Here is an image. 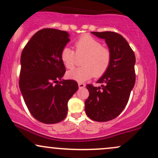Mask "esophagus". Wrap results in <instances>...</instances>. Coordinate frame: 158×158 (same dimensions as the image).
I'll list each match as a JSON object with an SVG mask.
<instances>
[{
    "instance_id": "esophagus-1",
    "label": "esophagus",
    "mask_w": 158,
    "mask_h": 158,
    "mask_svg": "<svg viewBox=\"0 0 158 158\" xmlns=\"http://www.w3.org/2000/svg\"><path fill=\"white\" fill-rule=\"evenodd\" d=\"M78 85H79V88H84L85 87V85L84 84V83L79 82V84H78Z\"/></svg>"
}]
</instances>
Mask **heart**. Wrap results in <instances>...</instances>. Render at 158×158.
I'll list each match as a JSON object with an SVG mask.
<instances>
[{
    "mask_svg": "<svg viewBox=\"0 0 158 158\" xmlns=\"http://www.w3.org/2000/svg\"><path fill=\"white\" fill-rule=\"evenodd\" d=\"M76 52L64 47L60 53L61 60L65 68L73 69L77 62V56H84L83 66L70 70L67 73L69 79L82 82L93 77H100L108 70L111 61V52L108 48L91 35L81 36L74 44Z\"/></svg>",
    "mask_w": 158,
    "mask_h": 158,
    "instance_id": "heart-1",
    "label": "heart"
}]
</instances>
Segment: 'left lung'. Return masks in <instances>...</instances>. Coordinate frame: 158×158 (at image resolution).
Wrapping results in <instances>:
<instances>
[{
    "instance_id": "8db88e82",
    "label": "left lung",
    "mask_w": 158,
    "mask_h": 158,
    "mask_svg": "<svg viewBox=\"0 0 158 158\" xmlns=\"http://www.w3.org/2000/svg\"><path fill=\"white\" fill-rule=\"evenodd\" d=\"M106 40L111 61L108 70L97 83L100 87L86 85L89 97L85 100L88 117L97 122H106L119 116L128 103L135 84V55L122 35L114 32H91Z\"/></svg>"
}]
</instances>
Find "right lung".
Segmentation results:
<instances>
[{
  "label": "right lung",
  "instance_id": "obj_1",
  "mask_svg": "<svg viewBox=\"0 0 158 158\" xmlns=\"http://www.w3.org/2000/svg\"><path fill=\"white\" fill-rule=\"evenodd\" d=\"M69 41L66 31L42 29L23 49L19 88L29 111L39 122L62 121L68 100L79 88L76 81L61 80L66 70L60 53Z\"/></svg>",
  "mask_w": 158,
  "mask_h": 158
}]
</instances>
